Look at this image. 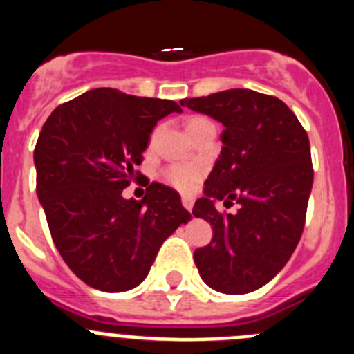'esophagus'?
<instances>
[{"label":"esophagus","mask_w":354,"mask_h":354,"mask_svg":"<svg viewBox=\"0 0 354 354\" xmlns=\"http://www.w3.org/2000/svg\"><path fill=\"white\" fill-rule=\"evenodd\" d=\"M183 205L187 209V211L192 212V209H193V198H192V196H183Z\"/></svg>","instance_id":"1"}]
</instances>
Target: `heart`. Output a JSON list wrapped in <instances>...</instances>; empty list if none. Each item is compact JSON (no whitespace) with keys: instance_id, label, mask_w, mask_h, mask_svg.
Here are the masks:
<instances>
[{"instance_id":"1","label":"heart","mask_w":354,"mask_h":354,"mask_svg":"<svg viewBox=\"0 0 354 354\" xmlns=\"http://www.w3.org/2000/svg\"><path fill=\"white\" fill-rule=\"evenodd\" d=\"M202 122H205V118L193 117L187 122V129L198 126ZM202 175H204V167L198 162H174L162 171L165 180L180 192H192L193 187L198 184V180L202 179Z\"/></svg>"}]
</instances>
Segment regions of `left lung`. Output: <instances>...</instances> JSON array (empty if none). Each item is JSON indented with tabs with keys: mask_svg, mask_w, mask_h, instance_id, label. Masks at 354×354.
I'll list each match as a JSON object with an SVG mask.
<instances>
[{
	"mask_svg": "<svg viewBox=\"0 0 354 354\" xmlns=\"http://www.w3.org/2000/svg\"><path fill=\"white\" fill-rule=\"evenodd\" d=\"M180 104L225 126L221 154L193 214L212 227L195 250L198 273L211 289L246 294L282 270L299 243L314 183L310 143L296 115L278 97L232 88ZM236 199V215L214 202Z\"/></svg>",
	"mask_w": 354,
	"mask_h": 354,
	"instance_id": "1",
	"label": "left lung"
}]
</instances>
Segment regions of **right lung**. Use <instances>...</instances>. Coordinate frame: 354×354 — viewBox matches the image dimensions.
I'll return each instance as SVG.
<instances>
[{
  "label": "right lung",
  "mask_w": 354,
  "mask_h": 354,
  "mask_svg": "<svg viewBox=\"0 0 354 354\" xmlns=\"http://www.w3.org/2000/svg\"><path fill=\"white\" fill-rule=\"evenodd\" d=\"M177 102L95 88L49 115L37 140V195L55 246L86 286L122 292L140 286L161 248L192 214L179 193L152 183L142 200L122 192L138 179L158 120Z\"/></svg>",
  "instance_id": "add662e5"
}]
</instances>
